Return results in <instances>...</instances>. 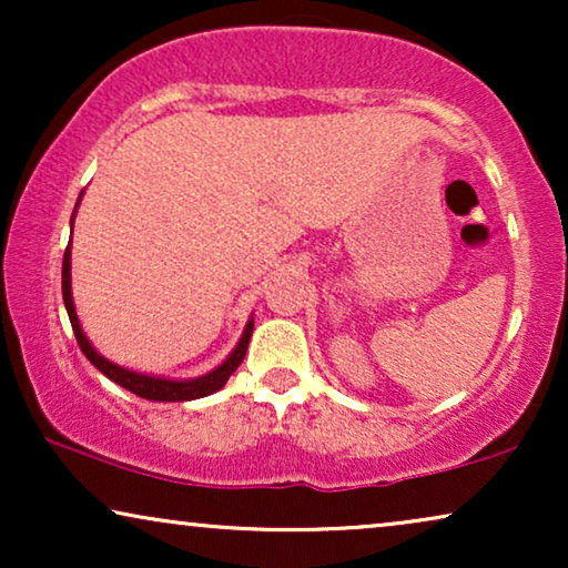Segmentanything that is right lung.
<instances>
[{
  "label": "right lung",
  "mask_w": 568,
  "mask_h": 568,
  "mask_svg": "<svg viewBox=\"0 0 568 568\" xmlns=\"http://www.w3.org/2000/svg\"><path fill=\"white\" fill-rule=\"evenodd\" d=\"M80 201H82V193L80 199H77V206H80ZM77 206H74V214H77ZM74 214L69 224H74ZM61 294H64V307L69 313V321H72V331L77 336V344L82 348V354L88 356V359L95 364V369L103 372L108 379H113L115 385L126 387L129 393H134L139 398H146V400L183 403V400L206 398V395L222 390L224 383H227V377L240 367V364H243L247 344H251V336H253V315H251L247 317L245 331L243 336H240L237 346L232 348L230 356L220 364V367H214L212 372H206V375L201 377H189V379L154 377V375H146V372H134L129 367H121V364H115L111 359H105V356L90 344V338L84 336L80 317H77V310H74V297H72V240H69L64 251V263H61Z\"/></svg>",
  "instance_id": "add662e5"
}]
</instances>
